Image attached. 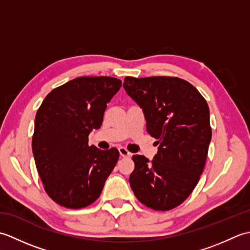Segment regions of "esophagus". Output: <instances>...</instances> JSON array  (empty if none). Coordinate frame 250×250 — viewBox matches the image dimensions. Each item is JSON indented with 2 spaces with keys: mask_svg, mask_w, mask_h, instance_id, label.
Returning <instances> with one entry per match:
<instances>
[{
  "mask_svg": "<svg viewBox=\"0 0 250 250\" xmlns=\"http://www.w3.org/2000/svg\"><path fill=\"white\" fill-rule=\"evenodd\" d=\"M119 153H120V156L121 157H124V158H125V157H130L131 156V152L126 149V148H125V147H119Z\"/></svg>",
  "mask_w": 250,
  "mask_h": 250,
  "instance_id": "obj_1",
  "label": "esophagus"
}]
</instances>
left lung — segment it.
<instances>
[{
	"mask_svg": "<svg viewBox=\"0 0 250 250\" xmlns=\"http://www.w3.org/2000/svg\"><path fill=\"white\" fill-rule=\"evenodd\" d=\"M124 87L144 110L147 131L158 140L153 160L132 157L130 186L141 203L169 210L192 192L205 167L211 139L209 108L195 87L171 76H126Z\"/></svg>",
	"mask_w": 250,
	"mask_h": 250,
	"instance_id": "left-lung-1",
	"label": "left lung"
}]
</instances>
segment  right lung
Returning a JSON list of instances; mask_svg holds the SVG:
<instances>
[{
  "label": "right lung",
  "instance_id": "obj_1",
  "mask_svg": "<svg viewBox=\"0 0 250 250\" xmlns=\"http://www.w3.org/2000/svg\"><path fill=\"white\" fill-rule=\"evenodd\" d=\"M120 87L115 77H77L51 90L37 109L32 150L44 189L59 205L83 208L102 192L119 151L89 146L88 135Z\"/></svg>",
  "mask_w": 250,
  "mask_h": 250
}]
</instances>
